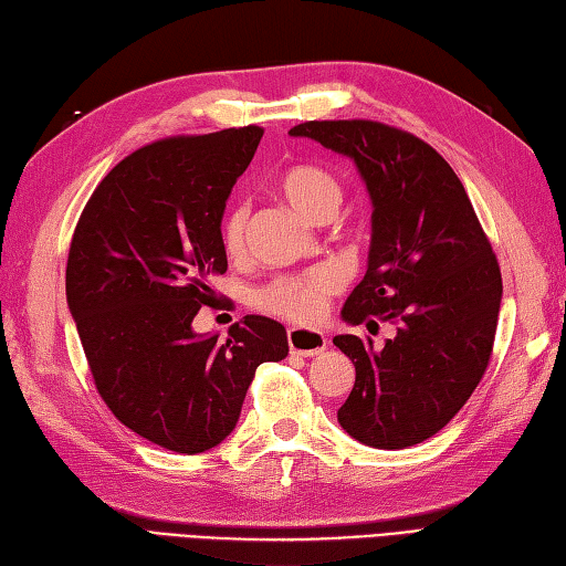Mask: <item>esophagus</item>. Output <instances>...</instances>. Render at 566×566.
<instances>
[{
  "label": "esophagus",
  "instance_id": "obj_1",
  "mask_svg": "<svg viewBox=\"0 0 566 566\" xmlns=\"http://www.w3.org/2000/svg\"><path fill=\"white\" fill-rule=\"evenodd\" d=\"M287 347L300 356H317L327 349V337L317 329L291 327L287 329Z\"/></svg>",
  "mask_w": 566,
  "mask_h": 566
}]
</instances>
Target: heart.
<instances>
[{"label":"heart","instance_id":"1","mask_svg":"<svg viewBox=\"0 0 566 566\" xmlns=\"http://www.w3.org/2000/svg\"><path fill=\"white\" fill-rule=\"evenodd\" d=\"M281 198L310 222H322L334 217L342 202V186L327 168L315 164H297L287 168L279 180ZM249 207L232 205L219 224V241L229 256H239L247 247ZM342 287L339 273L329 266H319L303 275L273 279L266 285L251 291V305L275 317L310 325L325 315L329 297Z\"/></svg>","mask_w":566,"mask_h":566}]
</instances>
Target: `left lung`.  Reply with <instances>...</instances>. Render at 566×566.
I'll use <instances>...</instances> for the list:
<instances>
[{
	"label": "left lung",
	"instance_id": "1",
	"mask_svg": "<svg viewBox=\"0 0 566 566\" xmlns=\"http://www.w3.org/2000/svg\"><path fill=\"white\" fill-rule=\"evenodd\" d=\"M291 134L354 158L374 202L368 269L342 317L396 325L380 349L356 334L334 337L356 368L337 420L368 447L420 444L486 374L503 295L499 259L457 172L422 138L371 119L305 122Z\"/></svg>",
	"mask_w": 566,
	"mask_h": 566
}]
</instances>
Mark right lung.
<instances>
[{
	"instance_id": "right-lung-1",
	"label": "right lung",
	"mask_w": 566,
	"mask_h": 566,
	"mask_svg": "<svg viewBox=\"0 0 566 566\" xmlns=\"http://www.w3.org/2000/svg\"><path fill=\"white\" fill-rule=\"evenodd\" d=\"M256 124L168 136L119 160L92 192L71 241L67 307L95 388L114 418L176 454H200L234 430L263 361L287 356L285 327L247 315L198 337L227 271L224 205L251 164Z\"/></svg>"
}]
</instances>
